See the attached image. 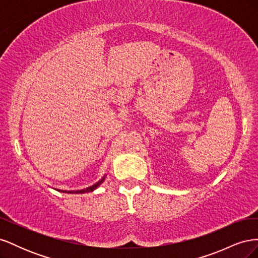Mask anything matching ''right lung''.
I'll use <instances>...</instances> for the list:
<instances>
[{
  "label": "right lung",
  "instance_id": "add662e5",
  "mask_svg": "<svg viewBox=\"0 0 258 258\" xmlns=\"http://www.w3.org/2000/svg\"><path fill=\"white\" fill-rule=\"evenodd\" d=\"M106 178V174L103 175V177L100 179V181H98L96 184H93L89 187H87V188H84V189H80V190H62V189H57L58 191H61V192H67V194H84V192H89V191H93L95 189H97L98 187L102 184Z\"/></svg>",
  "mask_w": 258,
  "mask_h": 258
}]
</instances>
